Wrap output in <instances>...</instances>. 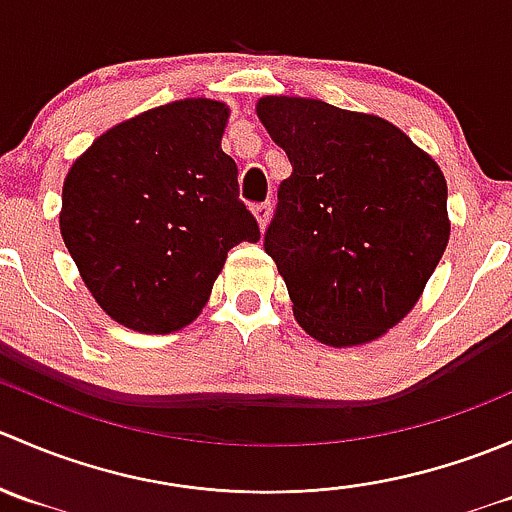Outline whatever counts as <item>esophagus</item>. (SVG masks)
Masks as SVG:
<instances>
[{
  "label": "esophagus",
  "mask_w": 512,
  "mask_h": 512,
  "mask_svg": "<svg viewBox=\"0 0 512 512\" xmlns=\"http://www.w3.org/2000/svg\"><path fill=\"white\" fill-rule=\"evenodd\" d=\"M252 213H255L257 223H260V230H265L267 223H270V215H272V205L270 203H260L252 208Z\"/></svg>",
  "instance_id": "34e87169"
}]
</instances>
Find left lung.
I'll return each instance as SVG.
<instances>
[{
    "label": "left lung",
    "mask_w": 512,
    "mask_h": 512,
    "mask_svg": "<svg viewBox=\"0 0 512 512\" xmlns=\"http://www.w3.org/2000/svg\"><path fill=\"white\" fill-rule=\"evenodd\" d=\"M257 116L292 163L265 252L299 327L329 347L374 342L411 312L446 252L441 168L371 113L265 96Z\"/></svg>",
    "instance_id": "1"
}]
</instances>
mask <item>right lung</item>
I'll list each match as a JSON object with an SVG mask.
<instances>
[{
    "mask_svg": "<svg viewBox=\"0 0 512 512\" xmlns=\"http://www.w3.org/2000/svg\"><path fill=\"white\" fill-rule=\"evenodd\" d=\"M227 116L210 98L151 108L98 136L66 175L64 245L103 312L133 332L193 322L227 252L260 240L220 148Z\"/></svg>",
    "mask_w": 512,
    "mask_h": 512,
    "instance_id": "add662e5",
    "label": "right lung"
}]
</instances>
